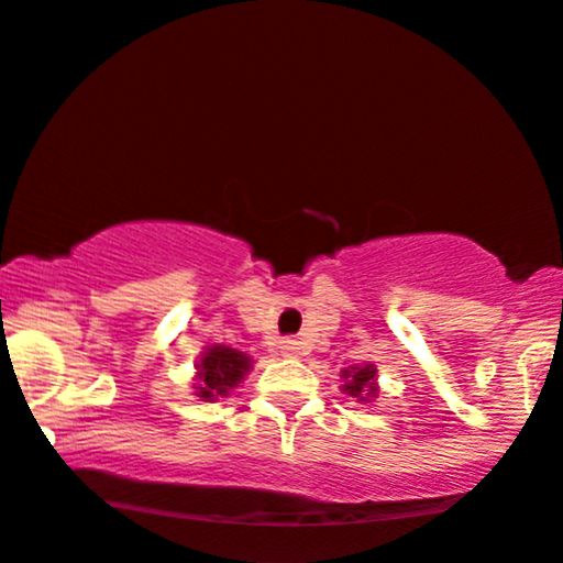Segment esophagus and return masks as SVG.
Masks as SVG:
<instances>
[{"instance_id":"34e87169","label":"esophagus","mask_w":563,"mask_h":563,"mask_svg":"<svg viewBox=\"0 0 563 563\" xmlns=\"http://www.w3.org/2000/svg\"><path fill=\"white\" fill-rule=\"evenodd\" d=\"M280 352L286 357H296L301 352V342L294 340V336H286V340H280Z\"/></svg>"}]
</instances>
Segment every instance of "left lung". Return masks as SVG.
<instances>
[{
    "mask_svg": "<svg viewBox=\"0 0 563 563\" xmlns=\"http://www.w3.org/2000/svg\"><path fill=\"white\" fill-rule=\"evenodd\" d=\"M344 386L342 391L357 401L376 399L378 384H376V365H352V368L342 371Z\"/></svg>",
    "mask_w": 563,
    "mask_h": 563,
    "instance_id": "8db88e82",
    "label": "left lung"
}]
</instances>
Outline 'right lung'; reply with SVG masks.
<instances>
[{
	"label": "right lung",
	"instance_id": "obj_1",
	"mask_svg": "<svg viewBox=\"0 0 563 563\" xmlns=\"http://www.w3.org/2000/svg\"><path fill=\"white\" fill-rule=\"evenodd\" d=\"M254 360L244 352L227 344H213L200 355L198 363V384H195V396L203 401H213L219 396H229L231 388L242 384L246 373H250Z\"/></svg>",
	"mask_w": 563,
	"mask_h": 563
}]
</instances>
